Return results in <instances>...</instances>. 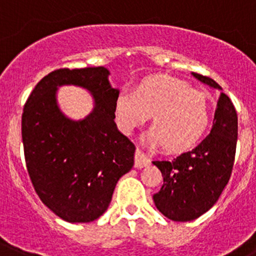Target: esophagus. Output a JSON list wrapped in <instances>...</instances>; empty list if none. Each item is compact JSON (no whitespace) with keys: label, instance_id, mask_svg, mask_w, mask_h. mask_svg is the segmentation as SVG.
Instances as JSON below:
<instances>
[{"label":"esophagus","instance_id":"34e87169","mask_svg":"<svg viewBox=\"0 0 256 256\" xmlns=\"http://www.w3.org/2000/svg\"><path fill=\"white\" fill-rule=\"evenodd\" d=\"M150 159L142 152V150H136L135 152V168H144V166H149Z\"/></svg>","mask_w":256,"mask_h":256}]
</instances>
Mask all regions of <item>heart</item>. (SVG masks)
Here are the masks:
<instances>
[{
    "label": "heart",
    "mask_w": 256,
    "mask_h": 256,
    "mask_svg": "<svg viewBox=\"0 0 256 256\" xmlns=\"http://www.w3.org/2000/svg\"><path fill=\"white\" fill-rule=\"evenodd\" d=\"M149 114L154 126L146 139L152 145L163 144L169 152L192 149L211 124V106L206 96L173 77L146 78L132 92L121 90L116 96L114 124L125 135L142 126Z\"/></svg>",
    "instance_id": "obj_1"
}]
</instances>
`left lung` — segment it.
I'll use <instances>...</instances> for the list:
<instances>
[{"label":"left lung","mask_w":256,"mask_h":256,"mask_svg":"<svg viewBox=\"0 0 256 256\" xmlns=\"http://www.w3.org/2000/svg\"><path fill=\"white\" fill-rule=\"evenodd\" d=\"M204 84L222 90L211 80L192 73ZM238 142V114L228 96L220 92L214 126L204 142L172 162L156 160L163 186L152 196L156 208L169 220L192 221L208 211L228 183Z\"/></svg>","instance_id":"1"}]
</instances>
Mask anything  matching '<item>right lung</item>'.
<instances>
[{
	"label": "right lung",
	"instance_id": "1",
	"mask_svg": "<svg viewBox=\"0 0 256 256\" xmlns=\"http://www.w3.org/2000/svg\"><path fill=\"white\" fill-rule=\"evenodd\" d=\"M108 69H56L28 96L21 132L26 168L42 204L66 222H90L108 207L117 180L134 166L135 145L117 130L114 102L120 90ZM90 90L92 112L74 122L60 111V85Z\"/></svg>",
	"mask_w": 256,
	"mask_h": 256
}]
</instances>
